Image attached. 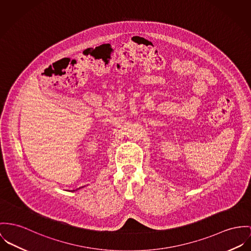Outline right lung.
<instances>
[{
  "instance_id": "right-lung-1",
  "label": "right lung",
  "mask_w": 251,
  "mask_h": 251,
  "mask_svg": "<svg viewBox=\"0 0 251 251\" xmlns=\"http://www.w3.org/2000/svg\"><path fill=\"white\" fill-rule=\"evenodd\" d=\"M74 191H75V190H74Z\"/></svg>"
}]
</instances>
